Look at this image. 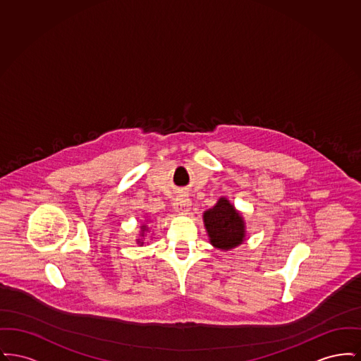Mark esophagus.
I'll return each mask as SVG.
<instances>
[{
    "mask_svg": "<svg viewBox=\"0 0 361 361\" xmlns=\"http://www.w3.org/2000/svg\"><path fill=\"white\" fill-rule=\"evenodd\" d=\"M174 208H176V211H178L181 214H187L190 208V199L185 193L178 195L174 200Z\"/></svg>",
    "mask_w": 361,
    "mask_h": 361,
    "instance_id": "esophagus-1",
    "label": "esophagus"
}]
</instances>
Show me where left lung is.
Masks as SVG:
<instances>
[{"instance_id":"obj_1","label":"left lung","mask_w":361,"mask_h":361,"mask_svg":"<svg viewBox=\"0 0 361 361\" xmlns=\"http://www.w3.org/2000/svg\"><path fill=\"white\" fill-rule=\"evenodd\" d=\"M203 218L209 240L214 246L228 250L243 242L245 224L227 199H219L215 206L204 212Z\"/></svg>"}]
</instances>
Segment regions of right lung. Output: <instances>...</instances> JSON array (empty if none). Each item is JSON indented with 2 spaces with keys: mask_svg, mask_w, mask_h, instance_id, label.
<instances>
[{
  "mask_svg": "<svg viewBox=\"0 0 361 361\" xmlns=\"http://www.w3.org/2000/svg\"><path fill=\"white\" fill-rule=\"evenodd\" d=\"M143 227H145V226H143Z\"/></svg>",
  "mask_w": 361,
  "mask_h": 361,
  "instance_id": "obj_1",
  "label": "right lung"
}]
</instances>
